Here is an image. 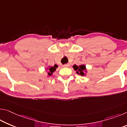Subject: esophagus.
Returning a JSON list of instances; mask_svg holds the SVG:
<instances>
[{"label": "esophagus", "mask_w": 127, "mask_h": 127, "mask_svg": "<svg viewBox=\"0 0 127 127\" xmlns=\"http://www.w3.org/2000/svg\"><path fill=\"white\" fill-rule=\"evenodd\" d=\"M63 67H69V65L68 64H64V65H63Z\"/></svg>", "instance_id": "34e87169"}]
</instances>
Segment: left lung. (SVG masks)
<instances>
[{
    "mask_svg": "<svg viewBox=\"0 0 127 127\" xmlns=\"http://www.w3.org/2000/svg\"><path fill=\"white\" fill-rule=\"evenodd\" d=\"M73 68L76 70V73L79 75H81L82 76H85L86 73H87V70L86 69V65L85 64H82V65L78 66L74 64V65H73Z\"/></svg>",
    "mask_w": 127,
    "mask_h": 127,
    "instance_id": "1",
    "label": "left lung"
}]
</instances>
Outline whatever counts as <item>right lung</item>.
I'll return each instance as SVG.
<instances>
[{"instance_id": "obj_1", "label": "right lung", "mask_w": 127, "mask_h": 127, "mask_svg": "<svg viewBox=\"0 0 127 127\" xmlns=\"http://www.w3.org/2000/svg\"><path fill=\"white\" fill-rule=\"evenodd\" d=\"M58 67V65L57 64H55L53 66H49L48 68H46V70H48V76H51L53 74V73L56 70V69Z\"/></svg>"}]
</instances>
